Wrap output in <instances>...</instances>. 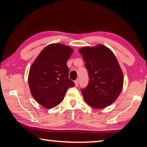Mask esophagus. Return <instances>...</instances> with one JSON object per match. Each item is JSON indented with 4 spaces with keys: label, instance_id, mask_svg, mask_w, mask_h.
I'll return each instance as SVG.
<instances>
[{
    "label": "esophagus",
    "instance_id": "obj_1",
    "mask_svg": "<svg viewBox=\"0 0 147 147\" xmlns=\"http://www.w3.org/2000/svg\"><path fill=\"white\" fill-rule=\"evenodd\" d=\"M79 82H80V80L78 79L76 80L75 81V84H76V86H78V85H79Z\"/></svg>",
    "mask_w": 147,
    "mask_h": 147
}]
</instances>
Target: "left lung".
<instances>
[{
    "label": "left lung",
    "mask_w": 147,
    "mask_h": 147,
    "mask_svg": "<svg viewBox=\"0 0 147 147\" xmlns=\"http://www.w3.org/2000/svg\"><path fill=\"white\" fill-rule=\"evenodd\" d=\"M90 81L81 90L85 101L95 108H104L117 99L123 86V74L115 55L102 45L79 49Z\"/></svg>",
    "instance_id": "1"
}]
</instances>
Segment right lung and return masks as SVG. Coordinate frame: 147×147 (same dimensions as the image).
I'll list each match as a JSON object with an SVG mask.
<instances>
[{"mask_svg": "<svg viewBox=\"0 0 147 147\" xmlns=\"http://www.w3.org/2000/svg\"><path fill=\"white\" fill-rule=\"evenodd\" d=\"M73 49L59 43L47 45L37 56L29 70L31 93L39 104L52 108L63 100L68 88L75 86L69 78L67 61Z\"/></svg>", "mask_w": 147, "mask_h": 147, "instance_id": "add662e5", "label": "right lung"}]
</instances>
